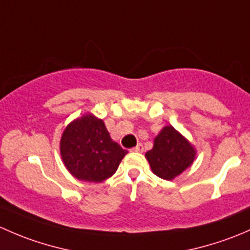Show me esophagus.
Listing matches in <instances>:
<instances>
[{
  "label": "esophagus",
  "instance_id": "34e87169",
  "mask_svg": "<svg viewBox=\"0 0 250 250\" xmlns=\"http://www.w3.org/2000/svg\"><path fill=\"white\" fill-rule=\"evenodd\" d=\"M132 150L133 151H137V153H142V151H143V144L142 143H138L137 146H136L135 148L132 149Z\"/></svg>",
  "mask_w": 250,
  "mask_h": 250
}]
</instances>
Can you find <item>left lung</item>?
Listing matches in <instances>:
<instances>
[{"mask_svg":"<svg viewBox=\"0 0 250 250\" xmlns=\"http://www.w3.org/2000/svg\"><path fill=\"white\" fill-rule=\"evenodd\" d=\"M146 158L156 176L171 181L192 164L195 150L181 133L166 126L154 140L153 149L146 151Z\"/></svg>","mask_w":250,"mask_h":250,"instance_id":"1","label":"left lung"}]
</instances>
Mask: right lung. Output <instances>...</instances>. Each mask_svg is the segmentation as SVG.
Returning a JSON list of instances; mask_svg holds the SVG:
<instances>
[{
    "label": "right lung",
    "mask_w": 250,
    "mask_h": 250,
    "mask_svg": "<svg viewBox=\"0 0 250 250\" xmlns=\"http://www.w3.org/2000/svg\"><path fill=\"white\" fill-rule=\"evenodd\" d=\"M65 166L76 178L100 183L115 173L127 154L110 140L104 122L91 114L72 122L60 142Z\"/></svg>",
    "instance_id": "add662e5"
}]
</instances>
